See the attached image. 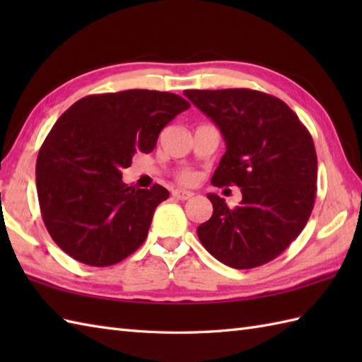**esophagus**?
<instances>
[{
    "instance_id": "34e87169",
    "label": "esophagus",
    "mask_w": 362,
    "mask_h": 362,
    "mask_svg": "<svg viewBox=\"0 0 362 362\" xmlns=\"http://www.w3.org/2000/svg\"><path fill=\"white\" fill-rule=\"evenodd\" d=\"M173 197L179 199V201H188V199L193 197V193H191V191H185V189H174Z\"/></svg>"
}]
</instances>
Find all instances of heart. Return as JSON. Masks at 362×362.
Segmentation results:
<instances>
[{
	"instance_id": "b5f03b06",
	"label": "heart",
	"mask_w": 362,
	"mask_h": 362,
	"mask_svg": "<svg viewBox=\"0 0 362 362\" xmlns=\"http://www.w3.org/2000/svg\"><path fill=\"white\" fill-rule=\"evenodd\" d=\"M179 180L182 183H193L196 180V175H194V173H191V171H182L179 174Z\"/></svg>"
}]
</instances>
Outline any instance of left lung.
Instances as JSON below:
<instances>
[{"instance_id": "left-lung-1", "label": "left lung", "mask_w": 362, "mask_h": 362, "mask_svg": "<svg viewBox=\"0 0 362 362\" xmlns=\"http://www.w3.org/2000/svg\"><path fill=\"white\" fill-rule=\"evenodd\" d=\"M185 96L226 140L211 183L236 185L243 193L235 209L209 194L213 214L197 227L199 240L230 267L266 264L289 247L311 216L317 189L313 136L281 99L263 91L187 90Z\"/></svg>"}]
</instances>
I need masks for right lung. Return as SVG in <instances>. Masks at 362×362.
Returning a JSON list of instances; mask_svg holds the SVG:
<instances>
[{"instance_id": "right-lung-1", "label": "right lung", "mask_w": 362, "mask_h": 362, "mask_svg": "<svg viewBox=\"0 0 362 362\" xmlns=\"http://www.w3.org/2000/svg\"><path fill=\"white\" fill-rule=\"evenodd\" d=\"M179 95L126 90L79 99L52 126L38 151L42 218L60 249L105 267L140 247L168 189L127 187L121 169L136 151L149 153L169 121L189 109Z\"/></svg>"}]
</instances>
